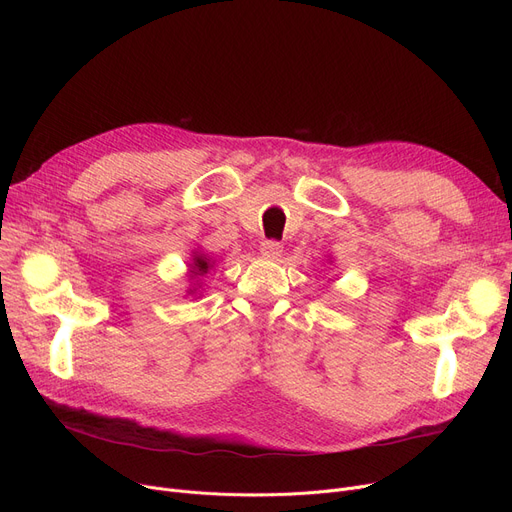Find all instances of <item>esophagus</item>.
Returning <instances> with one entry per match:
<instances>
[{"label": "esophagus", "mask_w": 512, "mask_h": 512, "mask_svg": "<svg viewBox=\"0 0 512 512\" xmlns=\"http://www.w3.org/2000/svg\"><path fill=\"white\" fill-rule=\"evenodd\" d=\"M282 242H278V240H263L261 245H259V251L265 255V257H280V253H282Z\"/></svg>", "instance_id": "34e87169"}]
</instances>
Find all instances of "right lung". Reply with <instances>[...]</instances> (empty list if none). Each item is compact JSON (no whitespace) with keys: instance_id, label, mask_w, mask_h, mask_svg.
Wrapping results in <instances>:
<instances>
[{"instance_id":"obj_1","label":"right lung","mask_w":512,"mask_h":512,"mask_svg":"<svg viewBox=\"0 0 512 512\" xmlns=\"http://www.w3.org/2000/svg\"><path fill=\"white\" fill-rule=\"evenodd\" d=\"M193 270H195V274L199 272V274H205L207 270H209V261L205 259V257H195V265H193Z\"/></svg>"}]
</instances>
